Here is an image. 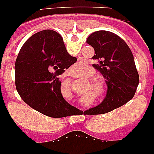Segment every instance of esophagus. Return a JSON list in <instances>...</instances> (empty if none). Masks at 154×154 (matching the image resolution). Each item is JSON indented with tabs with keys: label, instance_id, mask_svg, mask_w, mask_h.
Instances as JSON below:
<instances>
[{
	"label": "esophagus",
	"instance_id": "esophagus-1",
	"mask_svg": "<svg viewBox=\"0 0 154 154\" xmlns=\"http://www.w3.org/2000/svg\"><path fill=\"white\" fill-rule=\"evenodd\" d=\"M68 74H70V72H69V73H68ZM70 76H71V74H70Z\"/></svg>",
	"mask_w": 154,
	"mask_h": 154
}]
</instances>
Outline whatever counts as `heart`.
<instances>
[{
	"label": "heart",
	"mask_w": 154,
	"mask_h": 154,
	"mask_svg": "<svg viewBox=\"0 0 154 154\" xmlns=\"http://www.w3.org/2000/svg\"><path fill=\"white\" fill-rule=\"evenodd\" d=\"M95 71L92 67L83 65L80 67L79 69V77H83V78H90L89 81L91 85L92 91L95 94L98 98L103 99L106 97L107 92V80H105L102 76H93L95 75Z\"/></svg>",
	"instance_id": "1"
}]
</instances>
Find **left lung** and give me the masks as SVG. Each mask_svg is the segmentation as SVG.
<instances>
[{
	"label": "left lung",
	"mask_w": 154,
	"mask_h": 154,
	"mask_svg": "<svg viewBox=\"0 0 154 154\" xmlns=\"http://www.w3.org/2000/svg\"><path fill=\"white\" fill-rule=\"evenodd\" d=\"M86 43L93 47L92 66L107 80V92L102 102L89 109L91 114L104 113L123 105L134 97L139 83L133 55L126 43L117 34L98 31L88 37Z\"/></svg>",
	"instance_id": "obj_1"
}]
</instances>
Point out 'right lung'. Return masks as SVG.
<instances>
[{
    "label": "right lung",
    "mask_w": 154,
    "mask_h": 154,
    "mask_svg": "<svg viewBox=\"0 0 154 154\" xmlns=\"http://www.w3.org/2000/svg\"><path fill=\"white\" fill-rule=\"evenodd\" d=\"M76 61L56 31L48 29L33 34L23 44L16 61L18 93L30 107L47 117L70 116L74 107L62 96L59 76Z\"/></svg>",
    "instance_id": "obj_1"
}]
</instances>
